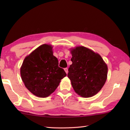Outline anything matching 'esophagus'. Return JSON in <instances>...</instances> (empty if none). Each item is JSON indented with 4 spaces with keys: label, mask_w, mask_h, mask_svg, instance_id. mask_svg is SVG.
<instances>
[{
    "label": "esophagus",
    "mask_w": 130,
    "mask_h": 130,
    "mask_svg": "<svg viewBox=\"0 0 130 130\" xmlns=\"http://www.w3.org/2000/svg\"><path fill=\"white\" fill-rule=\"evenodd\" d=\"M64 70H65V73H67V74H68V68H64Z\"/></svg>",
    "instance_id": "esophagus-1"
}]
</instances>
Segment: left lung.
Returning <instances> with one entry per match:
<instances>
[{"mask_svg": "<svg viewBox=\"0 0 130 130\" xmlns=\"http://www.w3.org/2000/svg\"><path fill=\"white\" fill-rule=\"evenodd\" d=\"M72 57L68 74L75 92L82 97H91L103 87L107 65L98 54L84 46L71 50Z\"/></svg>", "mask_w": 130, "mask_h": 130, "instance_id": "1", "label": "left lung"}]
</instances>
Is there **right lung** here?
I'll return each mask as SVG.
<instances>
[{
  "label": "right lung",
  "instance_id": "1",
  "mask_svg": "<svg viewBox=\"0 0 130 130\" xmlns=\"http://www.w3.org/2000/svg\"><path fill=\"white\" fill-rule=\"evenodd\" d=\"M21 75L33 94L46 98L56 90L67 74L59 67L51 45L43 44L26 57L21 68Z\"/></svg>",
  "mask_w": 130,
  "mask_h": 130
}]
</instances>
